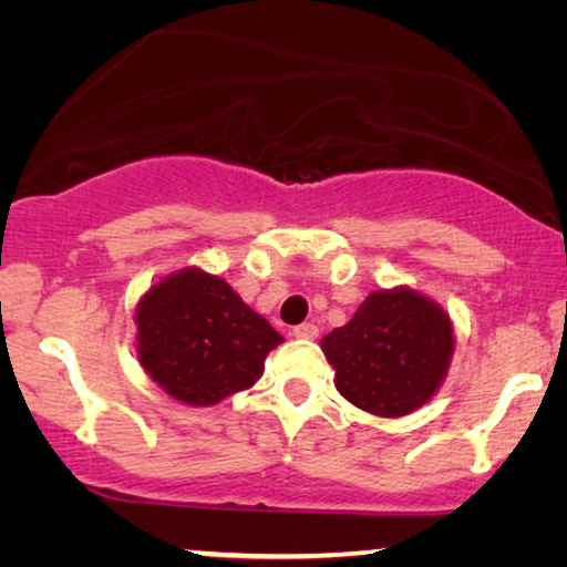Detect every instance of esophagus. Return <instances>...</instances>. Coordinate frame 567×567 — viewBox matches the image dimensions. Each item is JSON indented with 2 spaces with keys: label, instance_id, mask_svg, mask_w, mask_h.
I'll list each match as a JSON object with an SVG mask.
<instances>
[{
  "label": "esophagus",
  "instance_id": "34e87169",
  "mask_svg": "<svg viewBox=\"0 0 567 567\" xmlns=\"http://www.w3.org/2000/svg\"><path fill=\"white\" fill-rule=\"evenodd\" d=\"M291 336L299 340H315L317 336H320V330H317V324H312V322H301L291 330Z\"/></svg>",
  "mask_w": 567,
  "mask_h": 567
}]
</instances>
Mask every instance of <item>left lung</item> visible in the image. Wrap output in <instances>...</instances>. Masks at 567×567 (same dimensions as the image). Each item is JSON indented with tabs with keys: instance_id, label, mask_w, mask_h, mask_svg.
I'll list each match as a JSON object with an SVG mask.
<instances>
[{
	"instance_id": "1",
	"label": "left lung",
	"mask_w": 567,
	"mask_h": 567,
	"mask_svg": "<svg viewBox=\"0 0 567 567\" xmlns=\"http://www.w3.org/2000/svg\"><path fill=\"white\" fill-rule=\"evenodd\" d=\"M322 351L348 402L371 415L402 417L423 408L446 379L454 324L410 286L379 289L351 322L322 338Z\"/></svg>"
}]
</instances>
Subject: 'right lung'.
<instances>
[{
    "mask_svg": "<svg viewBox=\"0 0 567 567\" xmlns=\"http://www.w3.org/2000/svg\"><path fill=\"white\" fill-rule=\"evenodd\" d=\"M136 353L152 382L183 405H216L262 377L284 338L239 293L200 268L175 270L136 305Z\"/></svg>",
    "mask_w": 567,
    "mask_h": 567,
    "instance_id": "1",
    "label": "right lung"
}]
</instances>
